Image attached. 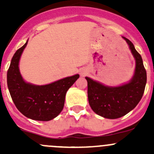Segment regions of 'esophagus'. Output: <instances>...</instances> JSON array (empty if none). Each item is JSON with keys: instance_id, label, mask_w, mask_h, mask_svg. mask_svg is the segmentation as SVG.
Masks as SVG:
<instances>
[{"instance_id": "34e87169", "label": "esophagus", "mask_w": 154, "mask_h": 154, "mask_svg": "<svg viewBox=\"0 0 154 154\" xmlns=\"http://www.w3.org/2000/svg\"><path fill=\"white\" fill-rule=\"evenodd\" d=\"M87 74V71H86V70H82L81 71H80V75L83 76V77H84V76H86Z\"/></svg>"}]
</instances>
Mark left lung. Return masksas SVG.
<instances>
[{
	"mask_svg": "<svg viewBox=\"0 0 154 154\" xmlns=\"http://www.w3.org/2000/svg\"><path fill=\"white\" fill-rule=\"evenodd\" d=\"M136 60L134 74L128 83L119 86H108L86 77L88 100L91 109L105 119H116L133 110L143 96L147 73L140 54L133 43L123 37Z\"/></svg>",
	"mask_w": 154,
	"mask_h": 154,
	"instance_id": "1",
	"label": "left lung"
}]
</instances>
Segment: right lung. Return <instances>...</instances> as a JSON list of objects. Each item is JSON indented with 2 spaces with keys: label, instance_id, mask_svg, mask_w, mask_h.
<instances>
[{
  "label": "right lung",
  "instance_id": "obj_1",
  "mask_svg": "<svg viewBox=\"0 0 154 154\" xmlns=\"http://www.w3.org/2000/svg\"><path fill=\"white\" fill-rule=\"evenodd\" d=\"M27 42L12 57L7 71V86L15 106L24 116L32 120L48 122L61 112L66 92L80 75L75 74L42 86L25 82L18 65Z\"/></svg>",
  "mask_w": 154,
  "mask_h": 154
}]
</instances>
